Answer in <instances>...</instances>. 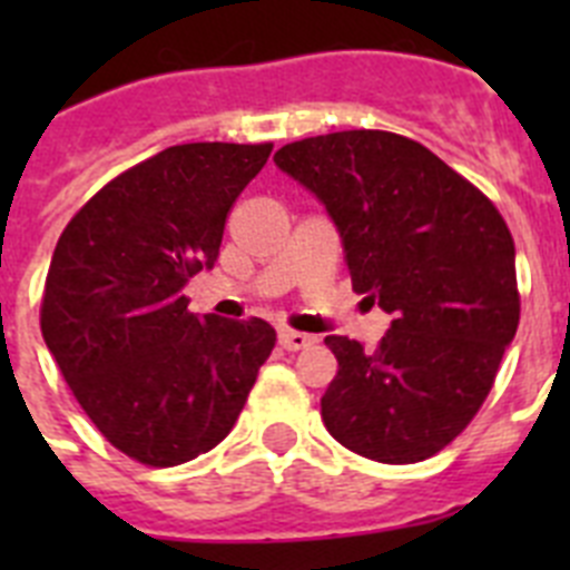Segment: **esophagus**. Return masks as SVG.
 <instances>
[{
    "instance_id": "34e87169",
    "label": "esophagus",
    "mask_w": 570,
    "mask_h": 570,
    "mask_svg": "<svg viewBox=\"0 0 570 570\" xmlns=\"http://www.w3.org/2000/svg\"><path fill=\"white\" fill-rule=\"evenodd\" d=\"M279 345L285 347V351H305V347L314 345V336L302 334V331L282 328L279 331Z\"/></svg>"
}]
</instances>
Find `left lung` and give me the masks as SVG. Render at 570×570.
I'll use <instances>...</instances> for the list:
<instances>
[{
	"mask_svg": "<svg viewBox=\"0 0 570 570\" xmlns=\"http://www.w3.org/2000/svg\"><path fill=\"white\" fill-rule=\"evenodd\" d=\"M274 163L328 208L356 294L394 316L374 351L325 336L340 367L322 422L385 465L440 454L491 394L520 325L505 219L440 156L391 130L308 136Z\"/></svg>",
	"mask_w": 570,
	"mask_h": 570,
	"instance_id": "8db88e82",
	"label": "left lung"
}]
</instances>
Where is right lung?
<instances>
[{"instance_id": "1", "label": "right lung", "mask_w": 570, "mask_h": 570, "mask_svg": "<svg viewBox=\"0 0 570 570\" xmlns=\"http://www.w3.org/2000/svg\"><path fill=\"white\" fill-rule=\"evenodd\" d=\"M271 142L159 150L90 196L62 230L39 325L99 434L130 460L174 468L230 434L276 331L203 320L185 282L214 268L236 196Z\"/></svg>"}]
</instances>
